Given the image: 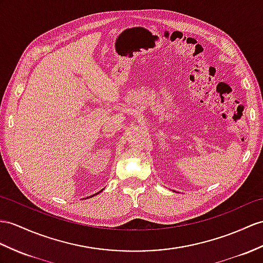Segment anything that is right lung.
<instances>
[{"mask_svg": "<svg viewBox=\"0 0 263 263\" xmlns=\"http://www.w3.org/2000/svg\"><path fill=\"white\" fill-rule=\"evenodd\" d=\"M102 191H104V189H102V190H101V191H99V192H98V193H96V194H93V195H91V196H89V197H92V196H95V195H97V194H99V193H101V192H102ZM86 198H87V197H86Z\"/></svg>", "mask_w": 263, "mask_h": 263, "instance_id": "right-lung-1", "label": "right lung"}]
</instances>
